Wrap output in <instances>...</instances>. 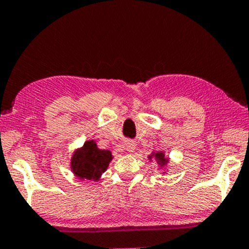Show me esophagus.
Segmentation results:
<instances>
[{
    "instance_id": "1",
    "label": "esophagus",
    "mask_w": 249,
    "mask_h": 249,
    "mask_svg": "<svg viewBox=\"0 0 249 249\" xmlns=\"http://www.w3.org/2000/svg\"><path fill=\"white\" fill-rule=\"evenodd\" d=\"M125 147H126L128 152H134V150H136V142L132 141H126L125 142Z\"/></svg>"
}]
</instances>
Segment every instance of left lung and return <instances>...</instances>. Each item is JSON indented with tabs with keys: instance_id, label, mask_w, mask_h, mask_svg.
Returning <instances> with one entry per match:
<instances>
[{
	"instance_id": "left-lung-1",
	"label": "left lung",
	"mask_w": 249,
	"mask_h": 249,
	"mask_svg": "<svg viewBox=\"0 0 249 249\" xmlns=\"http://www.w3.org/2000/svg\"><path fill=\"white\" fill-rule=\"evenodd\" d=\"M148 160H154L158 164V167L159 170H162L164 171V173L166 172V166L168 164V157H165V153L164 152H152L150 154V156L147 157Z\"/></svg>"
}]
</instances>
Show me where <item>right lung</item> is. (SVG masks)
I'll use <instances>...</instances> for the list:
<instances>
[{"label":"right lung","instance_id":"1","mask_svg":"<svg viewBox=\"0 0 249 249\" xmlns=\"http://www.w3.org/2000/svg\"><path fill=\"white\" fill-rule=\"evenodd\" d=\"M112 158L111 151L101 150L96 142L90 139L82 147L75 150L71 157L70 168L78 179L98 181L102 174L107 170Z\"/></svg>","mask_w":249,"mask_h":249}]
</instances>
